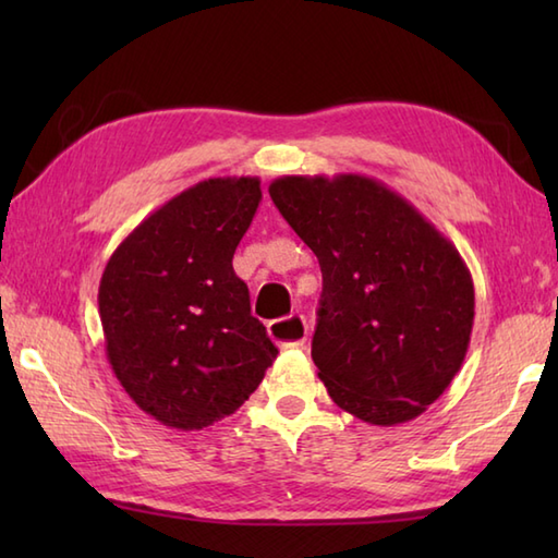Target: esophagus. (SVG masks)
<instances>
[{"label": "esophagus", "mask_w": 558, "mask_h": 558, "mask_svg": "<svg viewBox=\"0 0 558 558\" xmlns=\"http://www.w3.org/2000/svg\"><path fill=\"white\" fill-rule=\"evenodd\" d=\"M306 333H310V326H306V318L302 314H292L268 324V336L280 348H302L306 342Z\"/></svg>", "instance_id": "1"}]
</instances>
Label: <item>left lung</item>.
<instances>
[{"mask_svg":"<svg viewBox=\"0 0 558 558\" xmlns=\"http://www.w3.org/2000/svg\"><path fill=\"white\" fill-rule=\"evenodd\" d=\"M268 194L322 266L312 360L328 396L376 426L420 417L460 372L475 322L453 242L366 174H286Z\"/></svg>","mask_w":558,"mask_h":558,"instance_id":"left-lung-1","label":"left lung"}]
</instances>
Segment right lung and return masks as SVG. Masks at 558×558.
I'll return each mask as SVG.
<instances>
[{"label": "right lung", "mask_w": 558, "mask_h": 558, "mask_svg": "<svg viewBox=\"0 0 558 558\" xmlns=\"http://www.w3.org/2000/svg\"><path fill=\"white\" fill-rule=\"evenodd\" d=\"M258 201V177L189 186L136 225L102 270L108 362L129 398L172 429H206L240 410L278 357L232 268Z\"/></svg>", "instance_id": "1"}]
</instances>
